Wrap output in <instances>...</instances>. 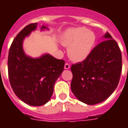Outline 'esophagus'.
I'll list each match as a JSON object with an SVG mask.
<instances>
[{
	"mask_svg": "<svg viewBox=\"0 0 128 128\" xmlns=\"http://www.w3.org/2000/svg\"><path fill=\"white\" fill-rule=\"evenodd\" d=\"M64 68L65 69H68V68H70V64H68V63H66L65 65H64Z\"/></svg>",
	"mask_w": 128,
	"mask_h": 128,
	"instance_id": "obj_1",
	"label": "esophagus"
}]
</instances>
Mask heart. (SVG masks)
<instances>
[{
	"label": "heart",
	"instance_id": "b5f03b06",
	"mask_svg": "<svg viewBox=\"0 0 128 128\" xmlns=\"http://www.w3.org/2000/svg\"><path fill=\"white\" fill-rule=\"evenodd\" d=\"M96 41L95 34L84 27L68 29L62 38V44L68 48V56L73 61L81 62L91 53Z\"/></svg>",
	"mask_w": 128,
	"mask_h": 128
}]
</instances>
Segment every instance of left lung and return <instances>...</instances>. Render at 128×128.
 <instances>
[{"instance_id":"1","label":"left lung","mask_w":128,"mask_h":128,"mask_svg":"<svg viewBox=\"0 0 128 128\" xmlns=\"http://www.w3.org/2000/svg\"><path fill=\"white\" fill-rule=\"evenodd\" d=\"M83 62L72 64L70 88L80 102L94 105L104 102L118 86L121 69V50L109 33Z\"/></svg>"}]
</instances>
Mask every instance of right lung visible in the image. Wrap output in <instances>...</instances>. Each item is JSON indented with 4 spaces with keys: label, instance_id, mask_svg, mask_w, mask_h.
Listing matches in <instances>:
<instances>
[{
    "label": "right lung",
    "instance_id": "right-lung-1",
    "mask_svg": "<svg viewBox=\"0 0 128 128\" xmlns=\"http://www.w3.org/2000/svg\"><path fill=\"white\" fill-rule=\"evenodd\" d=\"M38 23L29 24L16 36L8 56V75L14 93L33 106L44 105L50 100L55 82L64 70L65 62L49 54L33 58L24 53V38L36 29ZM48 29L42 25L41 30Z\"/></svg>",
    "mask_w": 128,
    "mask_h": 128
}]
</instances>
